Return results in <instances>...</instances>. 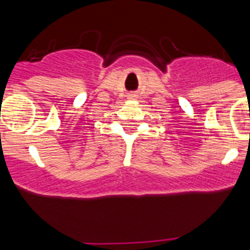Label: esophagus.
<instances>
[{
  "label": "esophagus",
  "instance_id": "obj_1",
  "mask_svg": "<svg viewBox=\"0 0 250 250\" xmlns=\"http://www.w3.org/2000/svg\"><path fill=\"white\" fill-rule=\"evenodd\" d=\"M134 98H135V95H134V94L129 95V99H134Z\"/></svg>",
  "mask_w": 250,
  "mask_h": 250
}]
</instances>
